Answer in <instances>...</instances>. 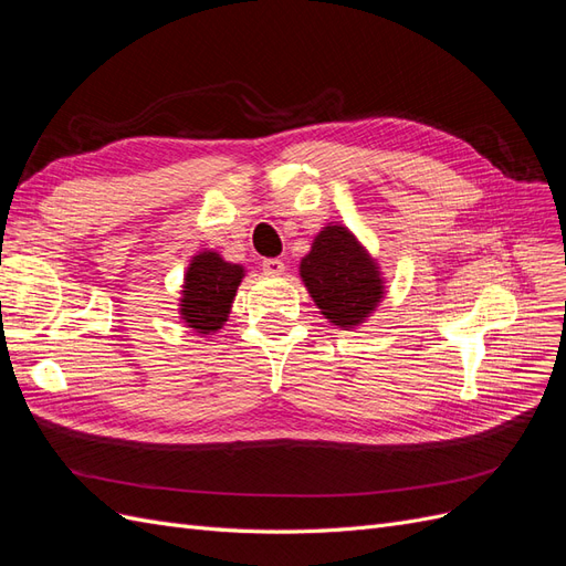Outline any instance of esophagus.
Here are the masks:
<instances>
[{
  "label": "esophagus",
  "instance_id": "34e87169",
  "mask_svg": "<svg viewBox=\"0 0 566 566\" xmlns=\"http://www.w3.org/2000/svg\"><path fill=\"white\" fill-rule=\"evenodd\" d=\"M262 269H264V273H269V276H281V273L285 271V264L281 260H276V256H273V260H264L262 262Z\"/></svg>",
  "mask_w": 566,
  "mask_h": 566
}]
</instances>
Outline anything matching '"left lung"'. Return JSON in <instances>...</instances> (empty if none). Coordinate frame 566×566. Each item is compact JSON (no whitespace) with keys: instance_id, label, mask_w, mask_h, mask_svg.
<instances>
[{"instance_id":"left-lung-1","label":"left lung","mask_w":566,"mask_h":566,"mask_svg":"<svg viewBox=\"0 0 566 566\" xmlns=\"http://www.w3.org/2000/svg\"><path fill=\"white\" fill-rule=\"evenodd\" d=\"M300 276L325 318L339 328L361 323L382 297L378 264L345 227H325L300 264Z\"/></svg>"}]
</instances>
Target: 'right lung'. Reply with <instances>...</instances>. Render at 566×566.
Listing matches in <instances>:
<instances>
[{
	"label": "right lung",
	"instance_id": "obj_1",
	"mask_svg": "<svg viewBox=\"0 0 566 566\" xmlns=\"http://www.w3.org/2000/svg\"><path fill=\"white\" fill-rule=\"evenodd\" d=\"M245 276L241 264H229L217 252L193 256L184 276L181 318L188 328L208 335L224 325L235 297V290Z\"/></svg>",
	"mask_w": 566,
	"mask_h": 566
}]
</instances>
